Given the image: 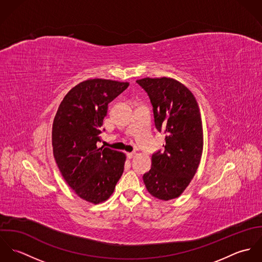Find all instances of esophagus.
<instances>
[{
    "label": "esophagus",
    "instance_id": "obj_1",
    "mask_svg": "<svg viewBox=\"0 0 262 262\" xmlns=\"http://www.w3.org/2000/svg\"><path fill=\"white\" fill-rule=\"evenodd\" d=\"M134 155H135V152H129V153H127V154H126V156H127V158H128V159L133 158V157H134Z\"/></svg>",
    "mask_w": 262,
    "mask_h": 262
}]
</instances>
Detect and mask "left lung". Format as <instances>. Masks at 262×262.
<instances>
[{
  "label": "left lung",
  "instance_id": "obj_1",
  "mask_svg": "<svg viewBox=\"0 0 262 262\" xmlns=\"http://www.w3.org/2000/svg\"><path fill=\"white\" fill-rule=\"evenodd\" d=\"M136 82L147 93L154 125L165 135L163 149L152 154L144 173L145 187L153 196L168 201L180 196L199 167L203 152V127L198 103L180 81L145 77Z\"/></svg>",
  "mask_w": 262,
  "mask_h": 262
}]
</instances>
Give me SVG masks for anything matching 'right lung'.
Returning a JSON list of instances; mask_svg holds the SVG:
<instances>
[{
    "label": "right lung",
    "mask_w": 262,
    "mask_h": 262,
    "mask_svg": "<svg viewBox=\"0 0 262 262\" xmlns=\"http://www.w3.org/2000/svg\"><path fill=\"white\" fill-rule=\"evenodd\" d=\"M129 82L94 78L76 84L63 98L52 126L53 155L75 193L93 204L110 198L123 170L126 156L101 142L108 105Z\"/></svg>",
    "instance_id": "obj_1"
}]
</instances>
